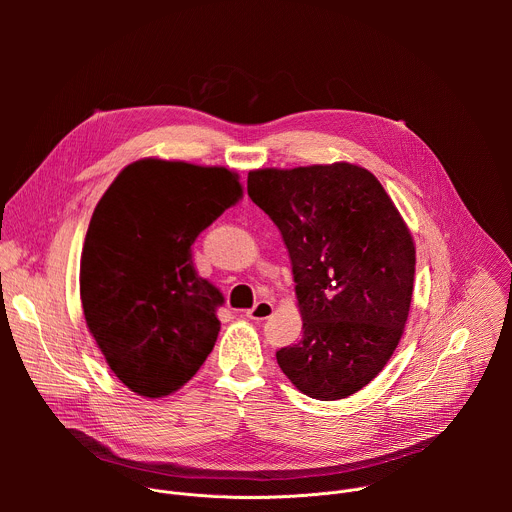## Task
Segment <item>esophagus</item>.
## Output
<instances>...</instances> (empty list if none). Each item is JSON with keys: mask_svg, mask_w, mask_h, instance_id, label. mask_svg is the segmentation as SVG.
<instances>
[{"mask_svg": "<svg viewBox=\"0 0 512 512\" xmlns=\"http://www.w3.org/2000/svg\"><path fill=\"white\" fill-rule=\"evenodd\" d=\"M273 310H275V308H273L271 302H257V304L247 312V318L261 322V320L271 318V316H273Z\"/></svg>", "mask_w": 512, "mask_h": 512, "instance_id": "1", "label": "esophagus"}]
</instances>
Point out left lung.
I'll return each instance as SVG.
<instances>
[{"label":"left lung","instance_id":"1","mask_svg":"<svg viewBox=\"0 0 512 512\" xmlns=\"http://www.w3.org/2000/svg\"><path fill=\"white\" fill-rule=\"evenodd\" d=\"M289 251L302 340L277 352L304 395L336 401L369 385L393 356L409 318L415 243L401 212L367 168L348 162L247 178Z\"/></svg>","mask_w":512,"mask_h":512}]
</instances>
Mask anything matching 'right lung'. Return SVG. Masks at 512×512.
I'll list each match as a JSON object with an SVG mask.
<instances>
[{
    "instance_id": "right-lung-1",
    "label": "right lung",
    "mask_w": 512,
    "mask_h": 512,
    "mask_svg": "<svg viewBox=\"0 0 512 512\" xmlns=\"http://www.w3.org/2000/svg\"><path fill=\"white\" fill-rule=\"evenodd\" d=\"M243 198L239 174L143 158L125 166L91 216L81 304L115 377L160 399L182 389L214 348L223 294L198 277L192 243Z\"/></svg>"
}]
</instances>
